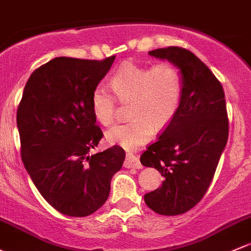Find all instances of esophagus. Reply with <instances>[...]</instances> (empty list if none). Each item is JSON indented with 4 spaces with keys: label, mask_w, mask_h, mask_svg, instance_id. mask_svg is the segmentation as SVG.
Returning <instances> with one entry per match:
<instances>
[{
    "label": "esophagus",
    "mask_w": 251,
    "mask_h": 251,
    "mask_svg": "<svg viewBox=\"0 0 251 251\" xmlns=\"http://www.w3.org/2000/svg\"><path fill=\"white\" fill-rule=\"evenodd\" d=\"M125 167L126 168H142L141 161L137 156H134L133 154H127L126 155V160H125Z\"/></svg>",
    "instance_id": "34e87169"
}]
</instances>
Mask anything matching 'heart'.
<instances>
[{"label":"heart","instance_id":"obj_1","mask_svg":"<svg viewBox=\"0 0 251 251\" xmlns=\"http://www.w3.org/2000/svg\"><path fill=\"white\" fill-rule=\"evenodd\" d=\"M109 85L118 101L127 103L126 113L131 119L110 128L105 138L126 149L146 143L155 128H165L178 113L183 96L180 71L167 61L154 66L124 63L110 77ZM114 95L104 86H97L92 92V112L103 126H110L117 119Z\"/></svg>","mask_w":251,"mask_h":251}]
</instances>
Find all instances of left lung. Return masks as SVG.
<instances>
[{
	"mask_svg": "<svg viewBox=\"0 0 251 251\" xmlns=\"http://www.w3.org/2000/svg\"><path fill=\"white\" fill-rule=\"evenodd\" d=\"M149 54L180 68L183 96L176 117L141 156L142 165L156 168L165 178L160 188L144 195V201L157 214H184L207 192L227 143L225 92L190 50L167 47Z\"/></svg>",
	"mask_w": 251,
	"mask_h": 251,
	"instance_id": "1",
	"label": "left lung"
}]
</instances>
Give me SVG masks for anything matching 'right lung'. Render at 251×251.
<instances>
[{"label":"right lung","instance_id":"add662e5","mask_svg":"<svg viewBox=\"0 0 251 251\" xmlns=\"http://www.w3.org/2000/svg\"><path fill=\"white\" fill-rule=\"evenodd\" d=\"M114 60L55 57L33 71L18 107L26 171L44 200L65 215L100 209L125 160L119 146L90 154L103 137L95 125L92 92Z\"/></svg>","mask_w":251,"mask_h":251}]
</instances>
